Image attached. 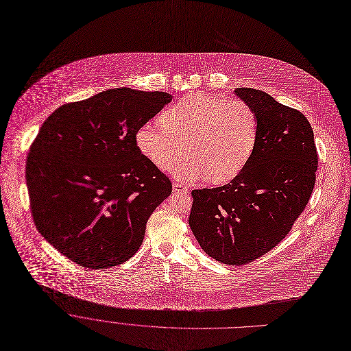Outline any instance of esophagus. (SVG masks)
<instances>
[{"label":"esophagus","mask_w":351,"mask_h":351,"mask_svg":"<svg viewBox=\"0 0 351 351\" xmlns=\"http://www.w3.org/2000/svg\"><path fill=\"white\" fill-rule=\"evenodd\" d=\"M173 191L178 192V193H186L189 191V188L181 182H174L173 184Z\"/></svg>","instance_id":"esophagus-1"}]
</instances>
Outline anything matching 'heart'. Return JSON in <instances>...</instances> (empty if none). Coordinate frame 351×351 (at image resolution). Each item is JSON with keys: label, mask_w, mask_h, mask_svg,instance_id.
Here are the masks:
<instances>
[{"label": "heart", "mask_w": 351, "mask_h": 351, "mask_svg": "<svg viewBox=\"0 0 351 351\" xmlns=\"http://www.w3.org/2000/svg\"><path fill=\"white\" fill-rule=\"evenodd\" d=\"M258 135V117L243 99H224L193 93L182 97L162 116L138 128V151L159 170L170 169L184 181L208 177L232 180L249 162Z\"/></svg>", "instance_id": "b5f03b06"}]
</instances>
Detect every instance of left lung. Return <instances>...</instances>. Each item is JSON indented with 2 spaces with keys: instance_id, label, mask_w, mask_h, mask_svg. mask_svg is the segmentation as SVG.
I'll return each instance as SVG.
<instances>
[{
  "instance_id": "left-lung-1",
  "label": "left lung",
  "mask_w": 351,
  "mask_h": 351,
  "mask_svg": "<svg viewBox=\"0 0 351 351\" xmlns=\"http://www.w3.org/2000/svg\"><path fill=\"white\" fill-rule=\"evenodd\" d=\"M258 117L254 151L235 178L192 191L189 227L215 260L245 265L274 249L303 213L318 167L306 116L254 88H238Z\"/></svg>"
}]
</instances>
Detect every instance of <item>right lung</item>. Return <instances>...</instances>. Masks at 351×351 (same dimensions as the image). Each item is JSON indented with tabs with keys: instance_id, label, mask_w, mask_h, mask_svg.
<instances>
[{
	"instance_id": "1",
	"label": "right lung",
	"mask_w": 351,
	"mask_h": 351,
	"mask_svg": "<svg viewBox=\"0 0 351 351\" xmlns=\"http://www.w3.org/2000/svg\"><path fill=\"white\" fill-rule=\"evenodd\" d=\"M171 95L114 88L59 106L26 160L38 232L90 269L110 268L141 247L147 223L171 193L170 178L138 151V128Z\"/></svg>"
}]
</instances>
